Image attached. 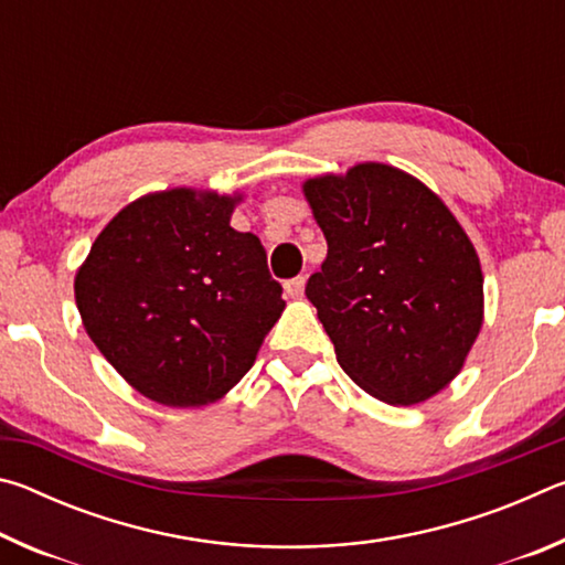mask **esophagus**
Here are the masks:
<instances>
[{"label": "esophagus", "mask_w": 565, "mask_h": 565, "mask_svg": "<svg viewBox=\"0 0 565 565\" xmlns=\"http://www.w3.org/2000/svg\"><path fill=\"white\" fill-rule=\"evenodd\" d=\"M303 286H306V279L303 276H296V279H289L284 284V291L291 296V299H299V296L303 294Z\"/></svg>", "instance_id": "esophagus-1"}]
</instances>
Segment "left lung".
Segmentation results:
<instances>
[{
	"mask_svg": "<svg viewBox=\"0 0 565 565\" xmlns=\"http://www.w3.org/2000/svg\"><path fill=\"white\" fill-rule=\"evenodd\" d=\"M301 189L329 246L306 296L337 361L384 404H424L461 374L483 327L471 238L436 191L381 161Z\"/></svg>",
	"mask_w": 565,
	"mask_h": 565,
	"instance_id": "1",
	"label": "left lung"
}]
</instances>
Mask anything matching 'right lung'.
<instances>
[{
  "instance_id": "1",
  "label": "right lung",
  "mask_w": 565,
  "mask_h": 565,
  "mask_svg": "<svg viewBox=\"0 0 565 565\" xmlns=\"http://www.w3.org/2000/svg\"><path fill=\"white\" fill-rule=\"evenodd\" d=\"M242 199L151 191L102 228L76 269V309L94 347L161 406L224 398L286 306L259 238L232 226Z\"/></svg>"
}]
</instances>
